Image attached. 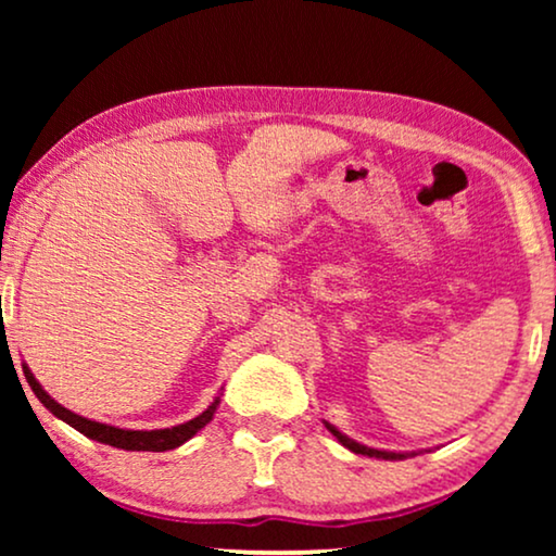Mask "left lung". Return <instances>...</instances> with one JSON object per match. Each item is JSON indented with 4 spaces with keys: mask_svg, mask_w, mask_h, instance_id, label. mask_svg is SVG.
Listing matches in <instances>:
<instances>
[{
    "mask_svg": "<svg viewBox=\"0 0 556 556\" xmlns=\"http://www.w3.org/2000/svg\"><path fill=\"white\" fill-rule=\"evenodd\" d=\"M326 428H329L331 435L337 438L341 445L349 447V451L356 453V455H369V458H384V460H397V458H405V455H402V453H384V451H375V447H367V445L354 443V440H349L346 435H341V432H339L337 428H333V425H329V422H326Z\"/></svg>",
    "mask_w": 556,
    "mask_h": 556,
    "instance_id": "left-lung-1",
    "label": "left lung"
}]
</instances>
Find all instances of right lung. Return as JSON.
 Instances as JSON below:
<instances>
[{"label": "right lung", "instance_id": "add662e5", "mask_svg": "<svg viewBox=\"0 0 556 556\" xmlns=\"http://www.w3.org/2000/svg\"><path fill=\"white\" fill-rule=\"evenodd\" d=\"M22 369H25L27 384L33 387L35 397L40 400L42 405L48 407L52 415L60 417V420L71 425V428L83 432V435H86V438L98 440V443H105V445H113V447H124V451L164 453V451H172V447H179L181 443H187V440L192 438L197 430H202L204 425L212 420V415H215V409H217V400H215L207 409H204L200 417H194V420H189L185 425H177V428H164V430H121V428H111V425H103V422L86 420V417L75 415V413H71V409H65L63 405H58V402L52 400L48 392L42 390L40 382H37V379L33 377V371H29L25 364H22Z\"/></svg>", "mask_w": 556, "mask_h": 556}]
</instances>
